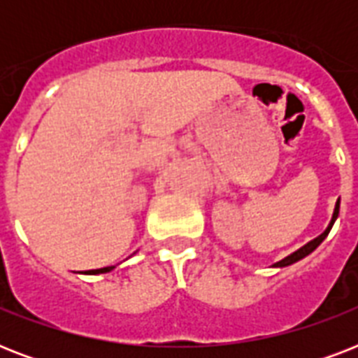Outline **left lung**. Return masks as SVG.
Here are the masks:
<instances>
[{"instance_id":"left-lung-1","label":"left lung","mask_w":358,"mask_h":358,"mask_svg":"<svg viewBox=\"0 0 358 358\" xmlns=\"http://www.w3.org/2000/svg\"><path fill=\"white\" fill-rule=\"evenodd\" d=\"M338 213H340V199L336 201V204H334V212H333V217H331V223H329V227L325 230H323L322 234L317 236V238H314L312 241H308L306 245H303L301 249H297L295 252H292V255H288L286 258H282V260H278L277 264H273V267H286V266H292V264H295V262L303 260L305 256H308L312 252V250H316V247L320 243H322L323 239L327 238V234L331 232V229H333L334 221L338 219Z\"/></svg>"}]
</instances>
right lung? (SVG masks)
Instances as JSON below:
<instances>
[{
  "instance_id": "right-lung-1",
  "label": "right lung",
  "mask_w": 358,
  "mask_h": 358,
  "mask_svg": "<svg viewBox=\"0 0 358 358\" xmlns=\"http://www.w3.org/2000/svg\"><path fill=\"white\" fill-rule=\"evenodd\" d=\"M111 269H115V266L102 267V269H91V271H85V275H100V273H109Z\"/></svg>"
}]
</instances>
